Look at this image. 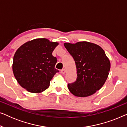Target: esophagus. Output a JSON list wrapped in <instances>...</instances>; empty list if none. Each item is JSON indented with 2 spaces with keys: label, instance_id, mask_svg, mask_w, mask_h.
Masks as SVG:
<instances>
[{
  "label": "esophagus",
  "instance_id": "1",
  "mask_svg": "<svg viewBox=\"0 0 127 127\" xmlns=\"http://www.w3.org/2000/svg\"><path fill=\"white\" fill-rule=\"evenodd\" d=\"M61 72L62 73V74H65V73H66V70L65 69H62V70H61Z\"/></svg>",
  "mask_w": 127,
  "mask_h": 127
}]
</instances>
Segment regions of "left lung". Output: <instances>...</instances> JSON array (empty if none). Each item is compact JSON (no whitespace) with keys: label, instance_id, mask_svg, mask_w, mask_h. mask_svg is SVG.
Masks as SVG:
<instances>
[{"label":"left lung","instance_id":"obj_1","mask_svg":"<svg viewBox=\"0 0 127 127\" xmlns=\"http://www.w3.org/2000/svg\"><path fill=\"white\" fill-rule=\"evenodd\" d=\"M64 46L73 58L77 69V79L67 85L71 93L76 96H90L105 84L110 69V62L104 50L98 45L88 41Z\"/></svg>","mask_w":127,"mask_h":127}]
</instances>
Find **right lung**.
Returning a JSON list of instances; mask_svg holds the SVG:
<instances>
[{"instance_id": "add662e5", "label": "right lung", "mask_w": 127, "mask_h": 127, "mask_svg": "<svg viewBox=\"0 0 127 127\" xmlns=\"http://www.w3.org/2000/svg\"><path fill=\"white\" fill-rule=\"evenodd\" d=\"M58 43L42 38L24 43L15 52L13 71L17 82L32 93H40L49 87L50 82L59 70L52 53Z\"/></svg>"}]
</instances>
